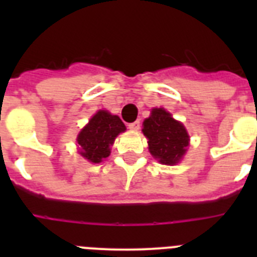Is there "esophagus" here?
<instances>
[{"instance_id":"esophagus-1","label":"esophagus","mask_w":257,"mask_h":257,"mask_svg":"<svg viewBox=\"0 0 257 257\" xmlns=\"http://www.w3.org/2000/svg\"><path fill=\"white\" fill-rule=\"evenodd\" d=\"M128 128L133 131H138L140 128V121H135V122H131V123H128Z\"/></svg>"}]
</instances>
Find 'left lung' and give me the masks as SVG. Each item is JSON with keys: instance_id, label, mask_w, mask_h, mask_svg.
<instances>
[{"instance_id": "obj_1", "label": "left lung", "mask_w": 257, "mask_h": 257, "mask_svg": "<svg viewBox=\"0 0 257 257\" xmlns=\"http://www.w3.org/2000/svg\"><path fill=\"white\" fill-rule=\"evenodd\" d=\"M143 126L154 158L163 165H175L181 160L189 145V135L180 122L175 121L163 108H156Z\"/></svg>"}]
</instances>
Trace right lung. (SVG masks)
Masks as SVG:
<instances>
[{
  "instance_id": "right-lung-1",
  "label": "right lung",
  "mask_w": 257,
  "mask_h": 257,
  "mask_svg": "<svg viewBox=\"0 0 257 257\" xmlns=\"http://www.w3.org/2000/svg\"><path fill=\"white\" fill-rule=\"evenodd\" d=\"M124 130L126 126L118 115L99 110L77 138L81 147L79 153L90 162H101L110 154V145L114 143L115 136Z\"/></svg>"
}]
</instances>
